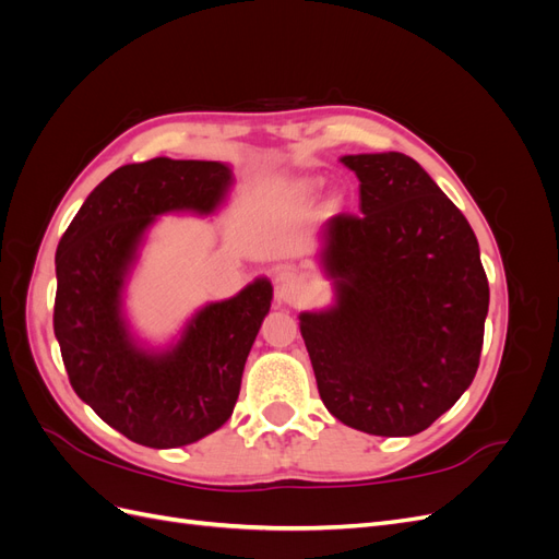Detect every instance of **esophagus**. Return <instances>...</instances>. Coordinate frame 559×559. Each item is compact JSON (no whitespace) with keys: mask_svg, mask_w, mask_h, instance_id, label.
I'll use <instances>...</instances> for the list:
<instances>
[{"mask_svg":"<svg viewBox=\"0 0 559 559\" xmlns=\"http://www.w3.org/2000/svg\"><path fill=\"white\" fill-rule=\"evenodd\" d=\"M277 284V298L282 302H298L306 294V282H302L300 275L292 273V270H282V273L275 277Z\"/></svg>","mask_w":559,"mask_h":559,"instance_id":"obj_1","label":"esophagus"}]
</instances>
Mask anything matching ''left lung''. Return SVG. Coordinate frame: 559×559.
<instances>
[{"instance_id": "left-lung-1", "label": "left lung", "mask_w": 559, "mask_h": 559, "mask_svg": "<svg viewBox=\"0 0 559 559\" xmlns=\"http://www.w3.org/2000/svg\"><path fill=\"white\" fill-rule=\"evenodd\" d=\"M361 214L321 228L335 306L302 312L319 396L343 425L415 436L480 364L489 284L466 216L405 154L343 156Z\"/></svg>"}]
</instances>
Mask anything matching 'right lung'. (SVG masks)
Segmentation results:
<instances>
[{
	"label": "right lung",
	"mask_w": 559,
	"mask_h": 559,
	"mask_svg": "<svg viewBox=\"0 0 559 559\" xmlns=\"http://www.w3.org/2000/svg\"><path fill=\"white\" fill-rule=\"evenodd\" d=\"M233 177L216 160L154 158L118 167L95 186L56 251L53 331L81 401L146 448L189 445L233 415L242 370L273 300L265 277L210 302L167 352L132 341L121 289L158 214H212Z\"/></svg>",
	"instance_id": "add662e5"
}]
</instances>
